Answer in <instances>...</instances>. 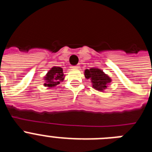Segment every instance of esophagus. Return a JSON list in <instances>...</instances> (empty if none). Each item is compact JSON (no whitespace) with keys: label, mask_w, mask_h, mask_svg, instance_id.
I'll list each match as a JSON object with an SVG mask.
<instances>
[{"label":"esophagus","mask_w":152,"mask_h":152,"mask_svg":"<svg viewBox=\"0 0 152 152\" xmlns=\"http://www.w3.org/2000/svg\"><path fill=\"white\" fill-rule=\"evenodd\" d=\"M72 68H79V65L77 64V65H75V66H72Z\"/></svg>","instance_id":"obj_1"}]
</instances>
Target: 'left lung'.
<instances>
[{"label":"left lung","instance_id":"obj_1","mask_svg":"<svg viewBox=\"0 0 152 152\" xmlns=\"http://www.w3.org/2000/svg\"><path fill=\"white\" fill-rule=\"evenodd\" d=\"M84 76L87 79H90L92 83V87L95 90L103 91L107 88L108 84L111 82V78L108 75L97 68H91L84 71Z\"/></svg>","mask_w":152,"mask_h":152}]
</instances>
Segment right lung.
I'll use <instances>...</instances> for the list:
<instances>
[{"label": "right lung", "mask_w": 152, "mask_h": 152, "mask_svg": "<svg viewBox=\"0 0 152 152\" xmlns=\"http://www.w3.org/2000/svg\"><path fill=\"white\" fill-rule=\"evenodd\" d=\"M63 74V69L60 67H52L44 77L45 80V87L55 88L56 85L59 84L64 79Z\"/></svg>", "instance_id": "obj_1"}]
</instances>
